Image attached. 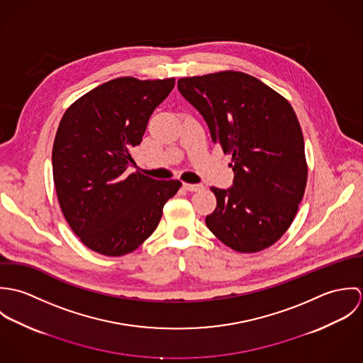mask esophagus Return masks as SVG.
Wrapping results in <instances>:
<instances>
[{"label": "esophagus", "mask_w": 363, "mask_h": 363, "mask_svg": "<svg viewBox=\"0 0 363 363\" xmlns=\"http://www.w3.org/2000/svg\"><path fill=\"white\" fill-rule=\"evenodd\" d=\"M183 187H184L187 191H191V193L204 190V186H203V184H190V183H183Z\"/></svg>", "instance_id": "esophagus-1"}]
</instances>
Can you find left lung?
Listing matches in <instances>:
<instances>
[{"instance_id": "1", "label": "left lung", "mask_w": 363, "mask_h": 363, "mask_svg": "<svg viewBox=\"0 0 363 363\" xmlns=\"http://www.w3.org/2000/svg\"><path fill=\"white\" fill-rule=\"evenodd\" d=\"M177 88L207 123L213 144L232 154L233 184L211 187L208 229L228 247L256 253L291 226L308 180L305 141L289 102L238 71L182 78Z\"/></svg>"}]
</instances>
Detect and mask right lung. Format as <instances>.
I'll list each match as a JSON object with an SVG mask.
<instances>
[{
  "mask_svg": "<svg viewBox=\"0 0 363 363\" xmlns=\"http://www.w3.org/2000/svg\"><path fill=\"white\" fill-rule=\"evenodd\" d=\"M173 86L174 78H116L71 104L60 121L52 155L57 199L74 233L99 255L134 252L182 186L127 173L131 150Z\"/></svg>",
  "mask_w": 363,
  "mask_h": 363,
  "instance_id": "1",
  "label": "right lung"
}]
</instances>
